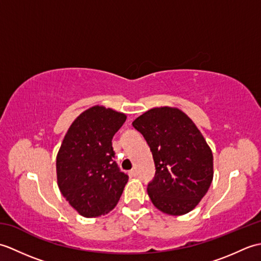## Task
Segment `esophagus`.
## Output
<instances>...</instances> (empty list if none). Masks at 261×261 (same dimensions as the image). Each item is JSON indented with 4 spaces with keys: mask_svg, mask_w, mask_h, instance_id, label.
<instances>
[{
    "mask_svg": "<svg viewBox=\"0 0 261 261\" xmlns=\"http://www.w3.org/2000/svg\"><path fill=\"white\" fill-rule=\"evenodd\" d=\"M137 169H131L130 171H129V175L131 176V177H136L137 176Z\"/></svg>",
    "mask_w": 261,
    "mask_h": 261,
    "instance_id": "esophagus-1",
    "label": "esophagus"
}]
</instances>
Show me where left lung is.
<instances>
[{
    "instance_id": "left-lung-1",
    "label": "left lung",
    "mask_w": 261,
    "mask_h": 261,
    "mask_svg": "<svg viewBox=\"0 0 261 261\" xmlns=\"http://www.w3.org/2000/svg\"><path fill=\"white\" fill-rule=\"evenodd\" d=\"M132 125L150 147L156 167L148 195L162 212L181 215L207 193L213 179V154L194 122L178 109L154 108Z\"/></svg>"
}]
</instances>
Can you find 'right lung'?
Masks as SVG:
<instances>
[{"label": "right lung", "instance_id": "right-lung-1", "mask_svg": "<svg viewBox=\"0 0 261 261\" xmlns=\"http://www.w3.org/2000/svg\"><path fill=\"white\" fill-rule=\"evenodd\" d=\"M126 116L112 109L93 107L77 118L57 154L59 190L85 218L110 212L122 195L129 176L114 162L113 136Z\"/></svg>", "mask_w": 261, "mask_h": 261}]
</instances>
